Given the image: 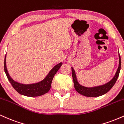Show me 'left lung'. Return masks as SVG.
Masks as SVG:
<instances>
[{
    "instance_id": "left-lung-1",
    "label": "left lung",
    "mask_w": 124,
    "mask_h": 124,
    "mask_svg": "<svg viewBox=\"0 0 124 124\" xmlns=\"http://www.w3.org/2000/svg\"><path fill=\"white\" fill-rule=\"evenodd\" d=\"M119 66L116 72L115 75L114 77L112 78V79L107 83L105 84L104 85H101L100 86L94 87H86L80 85V84L78 83L77 80V78L75 72L73 68H72V77H73V80L74 83V86L75 89L77 92L80 94L86 97H99L102 95L104 94L107 93L110 90L114 85L116 83L118 78L119 72L121 69V57L120 55L119 54Z\"/></svg>"
}]
</instances>
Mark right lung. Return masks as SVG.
<instances>
[{"mask_svg": "<svg viewBox=\"0 0 124 124\" xmlns=\"http://www.w3.org/2000/svg\"><path fill=\"white\" fill-rule=\"evenodd\" d=\"M6 55L5 56V62H4V69H5V72L8 80H9L10 83L13 87L14 89L18 93L21 95H23V96L28 97L40 96L48 93L51 89V83H52V79H53L54 76L57 72V71L59 70V69L60 68L62 64V62H61V63H58V65H55L51 69V70L48 74L46 78L41 82H39L37 83L24 85V84H21L16 82L10 76L8 70H7L6 63Z\"/></svg>", "mask_w": 124, "mask_h": 124, "instance_id": "obj_1", "label": "right lung"}]
</instances>
